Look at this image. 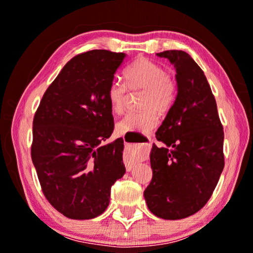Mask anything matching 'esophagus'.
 I'll return each instance as SVG.
<instances>
[{"mask_svg": "<svg viewBox=\"0 0 253 253\" xmlns=\"http://www.w3.org/2000/svg\"><path fill=\"white\" fill-rule=\"evenodd\" d=\"M148 139H150V143L147 144V146L150 147L151 146V138L148 137ZM140 154H138L134 152L133 150L132 151H129V152H126L123 155V161H124V165H126V168L127 171H130L131 169L133 168V166L137 164V162L140 161Z\"/></svg>", "mask_w": 253, "mask_h": 253, "instance_id": "34e87169", "label": "esophagus"}]
</instances>
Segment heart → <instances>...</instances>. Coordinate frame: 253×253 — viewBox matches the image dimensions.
Here are the masks:
<instances>
[{
	"label": "heart",
	"mask_w": 253,
	"mask_h": 253,
	"mask_svg": "<svg viewBox=\"0 0 253 253\" xmlns=\"http://www.w3.org/2000/svg\"><path fill=\"white\" fill-rule=\"evenodd\" d=\"M126 85L114 81L107 89L110 110L116 115L123 113L126 103V88L143 89L139 99V112L129 113L116 124L117 133L148 132L158 123V114L166 115L174 105L176 96L175 79L162 65L146 57H139L123 71ZM127 87L126 88L125 86Z\"/></svg>",
	"instance_id": "heart-1"
}]
</instances>
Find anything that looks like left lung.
I'll return each mask as SVG.
<instances>
[{
	"label": "left lung",
	"instance_id": "8db88e82",
	"mask_svg": "<svg viewBox=\"0 0 253 253\" xmlns=\"http://www.w3.org/2000/svg\"><path fill=\"white\" fill-rule=\"evenodd\" d=\"M176 69L177 95L157 131L152 181L144 197L154 215L179 220L209 202L224 167L223 126L204 71L183 50H165Z\"/></svg>",
	"mask_w": 253,
	"mask_h": 253
}]
</instances>
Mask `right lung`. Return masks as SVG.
Masks as SVG:
<instances>
[{
    "label": "right lung",
    "instance_id": "right-lung-1",
    "mask_svg": "<svg viewBox=\"0 0 253 253\" xmlns=\"http://www.w3.org/2000/svg\"><path fill=\"white\" fill-rule=\"evenodd\" d=\"M124 57L105 49L76 55L34 114L31 157L41 190L70 219L88 220L105 212L110 188L126 172L122 138L100 145L114 130L107 89Z\"/></svg>",
    "mask_w": 253,
    "mask_h": 253
}]
</instances>
